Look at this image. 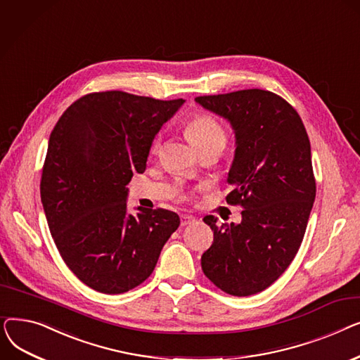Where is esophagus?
Masks as SVG:
<instances>
[{
    "instance_id": "34e87169",
    "label": "esophagus",
    "mask_w": 360,
    "mask_h": 360,
    "mask_svg": "<svg viewBox=\"0 0 360 360\" xmlns=\"http://www.w3.org/2000/svg\"><path fill=\"white\" fill-rule=\"evenodd\" d=\"M193 221H195L194 216H190V214H182L181 216V226H188V224H191Z\"/></svg>"
}]
</instances>
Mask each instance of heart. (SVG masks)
Listing matches in <instances>:
<instances>
[{
	"mask_svg": "<svg viewBox=\"0 0 360 360\" xmlns=\"http://www.w3.org/2000/svg\"><path fill=\"white\" fill-rule=\"evenodd\" d=\"M186 137L197 148L209 144H226V132L223 127L212 117L205 113H197L185 124ZM159 146L156 140L155 147Z\"/></svg>",
	"mask_w": 360,
	"mask_h": 360,
	"instance_id": "heart-1",
	"label": "heart"
}]
</instances>
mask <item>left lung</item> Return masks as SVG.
<instances>
[{"mask_svg":"<svg viewBox=\"0 0 360 360\" xmlns=\"http://www.w3.org/2000/svg\"><path fill=\"white\" fill-rule=\"evenodd\" d=\"M204 109L228 120L235 132V158L228 182L229 204H240L242 221L217 226L201 257L204 274L223 292H262L293 261L315 200L311 144L297 112L276 93L261 89L200 96Z\"/></svg>","mask_w":360,"mask_h":360,"instance_id":"obj_1","label":"left lung"}]
</instances>
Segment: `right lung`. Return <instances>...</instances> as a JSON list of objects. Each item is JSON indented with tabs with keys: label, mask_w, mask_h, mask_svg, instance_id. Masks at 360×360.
<instances>
[{
	"label": "right lung",
	"mask_w": 360,
	"mask_h": 360,
	"mask_svg": "<svg viewBox=\"0 0 360 360\" xmlns=\"http://www.w3.org/2000/svg\"><path fill=\"white\" fill-rule=\"evenodd\" d=\"M184 99L120 90L75 101L53 127L41 200L53 242L84 285L106 295L137 288L153 273L179 216L165 209L128 213V182L143 174L162 125Z\"/></svg>",
	"instance_id": "add662e5"
}]
</instances>
